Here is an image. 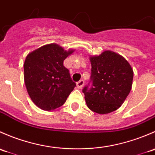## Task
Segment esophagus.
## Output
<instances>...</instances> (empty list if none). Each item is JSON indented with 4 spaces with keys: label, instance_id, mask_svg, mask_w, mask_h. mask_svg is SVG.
Here are the masks:
<instances>
[{
    "label": "esophagus",
    "instance_id": "obj_1",
    "mask_svg": "<svg viewBox=\"0 0 155 155\" xmlns=\"http://www.w3.org/2000/svg\"><path fill=\"white\" fill-rule=\"evenodd\" d=\"M77 87L78 88H79V89H81V88H82L83 87H84V81H83V80H81V81H78V82H77Z\"/></svg>",
    "mask_w": 155,
    "mask_h": 155
}]
</instances>
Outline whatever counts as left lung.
<instances>
[{"label": "left lung", "mask_w": 155, "mask_h": 155, "mask_svg": "<svg viewBox=\"0 0 155 155\" xmlns=\"http://www.w3.org/2000/svg\"><path fill=\"white\" fill-rule=\"evenodd\" d=\"M90 81L82 90L87 107L99 114L115 111L131 89L133 69L123 57L110 51L90 57Z\"/></svg>", "instance_id": "left-lung-1"}]
</instances>
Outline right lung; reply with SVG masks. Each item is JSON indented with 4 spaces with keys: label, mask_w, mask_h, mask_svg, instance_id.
I'll list each match as a JSON object with an SVG mask.
<instances>
[{
    "label": "right lung",
    "mask_w": 155,
    "mask_h": 155,
    "mask_svg": "<svg viewBox=\"0 0 155 155\" xmlns=\"http://www.w3.org/2000/svg\"><path fill=\"white\" fill-rule=\"evenodd\" d=\"M72 50L56 44L46 45L27 56L24 64L25 82L33 103L44 110H53L66 101L76 84L63 61Z\"/></svg>",
    "instance_id": "obj_1"
}]
</instances>
